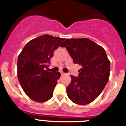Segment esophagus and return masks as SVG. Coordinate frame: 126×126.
Masks as SVG:
<instances>
[{"instance_id": "esophagus-1", "label": "esophagus", "mask_w": 126, "mask_h": 126, "mask_svg": "<svg viewBox=\"0 0 126 126\" xmlns=\"http://www.w3.org/2000/svg\"><path fill=\"white\" fill-rule=\"evenodd\" d=\"M61 75H65V73H64V72H63V71H61Z\"/></svg>"}]
</instances>
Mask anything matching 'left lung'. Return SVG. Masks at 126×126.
<instances>
[{"mask_svg":"<svg viewBox=\"0 0 126 126\" xmlns=\"http://www.w3.org/2000/svg\"><path fill=\"white\" fill-rule=\"evenodd\" d=\"M65 47L74 64L81 65L78 77L71 76L66 88L69 98L78 105L94 101L102 93L110 76V64L104 48L88 38L66 39Z\"/></svg>","mask_w":126,"mask_h":126,"instance_id":"left-lung-1","label":"left lung"}]
</instances>
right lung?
Here are the masks:
<instances>
[{
	"mask_svg": "<svg viewBox=\"0 0 126 126\" xmlns=\"http://www.w3.org/2000/svg\"><path fill=\"white\" fill-rule=\"evenodd\" d=\"M65 38L43 34L26 43L17 59V78L24 93L32 100L45 102L53 96L61 73L45 70L53 52Z\"/></svg>",
	"mask_w": 126,
	"mask_h": 126,
	"instance_id": "right-lung-1",
	"label": "right lung"
}]
</instances>
